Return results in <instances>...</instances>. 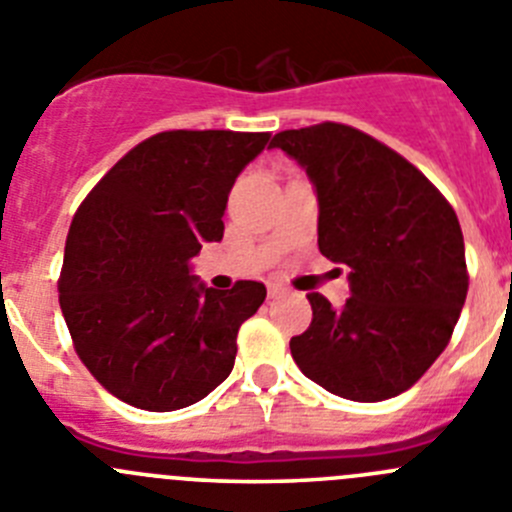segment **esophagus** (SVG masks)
Here are the masks:
<instances>
[{
    "label": "esophagus",
    "instance_id": "1",
    "mask_svg": "<svg viewBox=\"0 0 512 512\" xmlns=\"http://www.w3.org/2000/svg\"><path fill=\"white\" fill-rule=\"evenodd\" d=\"M285 293V288L280 283H267V295H270V298H278V295H283Z\"/></svg>",
    "mask_w": 512,
    "mask_h": 512
}]
</instances>
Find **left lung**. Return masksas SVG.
Here are the masks:
<instances>
[{
	"label": "left lung",
	"mask_w": 512,
	"mask_h": 512,
	"mask_svg": "<svg viewBox=\"0 0 512 512\" xmlns=\"http://www.w3.org/2000/svg\"><path fill=\"white\" fill-rule=\"evenodd\" d=\"M313 181L318 250L348 267L343 308L310 293L313 321L290 338L310 381L351 401L407 391L450 343L467 298L465 240L432 181L343 123L275 133Z\"/></svg>",
	"instance_id": "1"
}]
</instances>
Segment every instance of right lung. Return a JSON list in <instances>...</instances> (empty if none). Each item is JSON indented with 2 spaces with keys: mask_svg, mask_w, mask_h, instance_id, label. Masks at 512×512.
Here are the masks:
<instances>
[{
  "mask_svg": "<svg viewBox=\"0 0 512 512\" xmlns=\"http://www.w3.org/2000/svg\"><path fill=\"white\" fill-rule=\"evenodd\" d=\"M270 133L164 131L131 148L75 212L60 308L75 351L131 407L174 412L217 389L237 331L267 290L240 280L214 290L191 257L224 234L234 179Z\"/></svg>",
  "mask_w": 512,
  "mask_h": 512,
  "instance_id": "obj_1",
  "label": "right lung"
}]
</instances>
